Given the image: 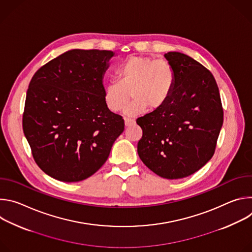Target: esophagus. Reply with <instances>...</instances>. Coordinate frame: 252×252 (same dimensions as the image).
<instances>
[{
	"label": "esophagus",
	"instance_id": "obj_1",
	"mask_svg": "<svg viewBox=\"0 0 252 252\" xmlns=\"http://www.w3.org/2000/svg\"><path fill=\"white\" fill-rule=\"evenodd\" d=\"M133 124H134V120L125 118V126H129L133 125Z\"/></svg>",
	"mask_w": 252,
	"mask_h": 252
}]
</instances>
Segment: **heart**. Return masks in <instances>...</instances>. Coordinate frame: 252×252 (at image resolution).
Masks as SVG:
<instances>
[{
    "label": "heart",
    "mask_w": 252,
    "mask_h": 252,
    "mask_svg": "<svg viewBox=\"0 0 252 252\" xmlns=\"http://www.w3.org/2000/svg\"><path fill=\"white\" fill-rule=\"evenodd\" d=\"M118 81L106 83L103 88V101L112 113L120 112L129 98L132 101L124 110L128 117H135L147 111L159 110L167 101L174 87L175 74L164 60L150 57L130 56L117 70Z\"/></svg>",
    "instance_id": "heart-1"
}]
</instances>
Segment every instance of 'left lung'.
Wrapping results in <instances>:
<instances>
[{"instance_id":"1","label":"left lung","mask_w":252,"mask_h":252,"mask_svg":"<svg viewBox=\"0 0 252 252\" xmlns=\"http://www.w3.org/2000/svg\"><path fill=\"white\" fill-rule=\"evenodd\" d=\"M175 74L170 96L159 110L136 120L141 161L160 177H187L212 158L223 123L219 87L212 74L188 55H164Z\"/></svg>"}]
</instances>
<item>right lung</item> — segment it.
Wrapping results in <instances>:
<instances>
[{
  "mask_svg": "<svg viewBox=\"0 0 252 252\" xmlns=\"http://www.w3.org/2000/svg\"><path fill=\"white\" fill-rule=\"evenodd\" d=\"M112 51L70 50L38 69L29 85L23 129L34 161L63 183L84 181L106 161L125 129L106 109L103 76Z\"/></svg>",
  "mask_w": 252,
  "mask_h": 252,
  "instance_id": "add662e5",
  "label": "right lung"
}]
</instances>
